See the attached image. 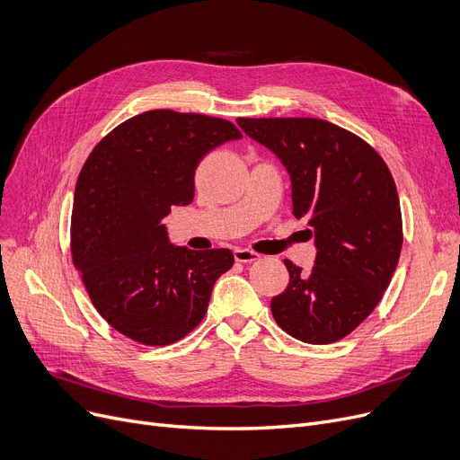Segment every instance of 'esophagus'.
<instances>
[{
  "label": "esophagus",
  "instance_id": "1",
  "mask_svg": "<svg viewBox=\"0 0 460 460\" xmlns=\"http://www.w3.org/2000/svg\"><path fill=\"white\" fill-rule=\"evenodd\" d=\"M234 258H235V261H242V264H251V261L260 258V254L254 251H249V249H235Z\"/></svg>",
  "mask_w": 460,
  "mask_h": 460
}]
</instances>
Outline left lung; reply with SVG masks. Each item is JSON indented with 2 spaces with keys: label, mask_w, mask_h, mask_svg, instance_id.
<instances>
[{
  "label": "left lung",
  "mask_w": 460,
  "mask_h": 460,
  "mask_svg": "<svg viewBox=\"0 0 460 460\" xmlns=\"http://www.w3.org/2000/svg\"><path fill=\"white\" fill-rule=\"evenodd\" d=\"M243 133L287 168L292 213L307 218L316 260H284L287 290L271 299L282 332L309 344L341 341L375 311L399 264L402 218L395 181L365 140L316 118H239Z\"/></svg>",
  "instance_id": "left-lung-1"
}]
</instances>
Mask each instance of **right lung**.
Returning <instances> with one entry per match:
<instances>
[{
	"instance_id": "right-lung-1",
	"label": "right lung",
	"mask_w": 460,
	"mask_h": 460,
	"mask_svg": "<svg viewBox=\"0 0 460 460\" xmlns=\"http://www.w3.org/2000/svg\"><path fill=\"white\" fill-rule=\"evenodd\" d=\"M242 138L226 119L149 111L118 125L76 181L71 251L99 314L125 337L166 346L208 311L228 249L170 243L163 218L194 199V172L211 149Z\"/></svg>"
}]
</instances>
